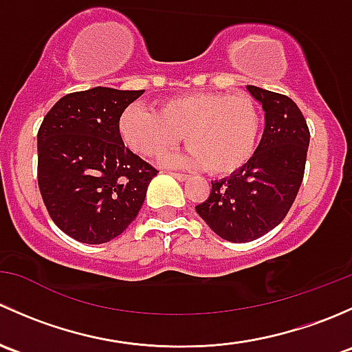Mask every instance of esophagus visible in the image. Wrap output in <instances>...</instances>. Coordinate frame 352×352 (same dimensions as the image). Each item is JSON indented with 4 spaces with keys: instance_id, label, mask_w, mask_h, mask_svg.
Wrapping results in <instances>:
<instances>
[{
    "instance_id": "34e87169",
    "label": "esophagus",
    "mask_w": 352,
    "mask_h": 352,
    "mask_svg": "<svg viewBox=\"0 0 352 352\" xmlns=\"http://www.w3.org/2000/svg\"><path fill=\"white\" fill-rule=\"evenodd\" d=\"M170 175L175 177L177 180H180V182H184V180L189 179V175H186V173H177V172H170Z\"/></svg>"
}]
</instances>
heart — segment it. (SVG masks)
I'll use <instances>...</instances> for the list:
<instances>
[{"mask_svg": "<svg viewBox=\"0 0 352 352\" xmlns=\"http://www.w3.org/2000/svg\"><path fill=\"white\" fill-rule=\"evenodd\" d=\"M117 131L134 153L158 158L182 141L189 150L172 165L206 168L225 177L242 170L257 150L261 112L248 95L197 91L166 98L151 110L131 104L120 112Z\"/></svg>", "mask_w": 352, "mask_h": 352, "instance_id": "obj_1", "label": "heart"}]
</instances>
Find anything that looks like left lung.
Instances as JSON below:
<instances>
[{
  "instance_id": "8db88e82",
  "label": "left lung",
  "mask_w": 352,
  "mask_h": 352,
  "mask_svg": "<svg viewBox=\"0 0 352 352\" xmlns=\"http://www.w3.org/2000/svg\"><path fill=\"white\" fill-rule=\"evenodd\" d=\"M265 112V127L254 158L239 172L214 180L197 214L223 240L261 239L279 225L300 190L310 131L289 97L247 85Z\"/></svg>"
}]
</instances>
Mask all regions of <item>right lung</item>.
I'll return each instance as SVG.
<instances>
[{"mask_svg": "<svg viewBox=\"0 0 352 352\" xmlns=\"http://www.w3.org/2000/svg\"><path fill=\"white\" fill-rule=\"evenodd\" d=\"M143 90L95 87L56 102L37 134V180L49 216L81 243L119 236L140 212L156 175L117 131Z\"/></svg>", "mask_w": 352, "mask_h": 352, "instance_id": "right-lung-1", "label": "right lung"}]
</instances>
